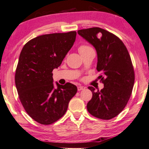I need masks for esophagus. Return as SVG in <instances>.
Returning <instances> with one entry per match:
<instances>
[{"mask_svg":"<svg viewBox=\"0 0 149 149\" xmlns=\"http://www.w3.org/2000/svg\"><path fill=\"white\" fill-rule=\"evenodd\" d=\"M77 89H78L79 91H81V90H85V89H86V87H84V86H79L78 87H77Z\"/></svg>","mask_w":149,"mask_h":149,"instance_id":"1","label":"esophagus"}]
</instances>
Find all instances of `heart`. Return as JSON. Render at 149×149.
Wrapping results in <instances>:
<instances>
[{
  "instance_id": "b5f03b06",
  "label": "heart",
  "mask_w": 149,
  "mask_h": 149,
  "mask_svg": "<svg viewBox=\"0 0 149 149\" xmlns=\"http://www.w3.org/2000/svg\"><path fill=\"white\" fill-rule=\"evenodd\" d=\"M90 49H92V48H90V46H86V45H82V46H81L79 48V53H81V52H83V51H87V50Z\"/></svg>"
}]
</instances>
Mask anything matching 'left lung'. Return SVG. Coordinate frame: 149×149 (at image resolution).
I'll use <instances>...</instances> for the list:
<instances>
[{"instance_id":"8db88e82","label":"left lung","mask_w":149,"mask_h":149,"mask_svg":"<svg viewBox=\"0 0 149 149\" xmlns=\"http://www.w3.org/2000/svg\"><path fill=\"white\" fill-rule=\"evenodd\" d=\"M78 34L95 48L97 53L96 70L104 88L92 92L87 104L93 116L109 120L119 114L127 104L134 85L135 74L126 46L113 33L98 27L79 30Z\"/></svg>"}]
</instances>
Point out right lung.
<instances>
[{
  "instance_id": "add662e5",
  "label": "right lung",
  "mask_w": 149,
  "mask_h": 149,
  "mask_svg": "<svg viewBox=\"0 0 149 149\" xmlns=\"http://www.w3.org/2000/svg\"><path fill=\"white\" fill-rule=\"evenodd\" d=\"M76 31L40 36L21 51L15 74L19 98L26 113L42 125H50L66 112L77 88L53 84V70L61 65L76 39Z\"/></svg>"
}]
</instances>
